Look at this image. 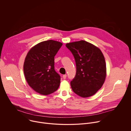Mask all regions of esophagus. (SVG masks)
<instances>
[{
	"label": "esophagus",
	"instance_id": "34e87169",
	"mask_svg": "<svg viewBox=\"0 0 131 131\" xmlns=\"http://www.w3.org/2000/svg\"><path fill=\"white\" fill-rule=\"evenodd\" d=\"M62 77H63V78L64 79H66V78H67V75H63L62 76Z\"/></svg>",
	"mask_w": 131,
	"mask_h": 131
}]
</instances>
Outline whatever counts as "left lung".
<instances>
[{"label": "left lung", "mask_w": 131, "mask_h": 131, "mask_svg": "<svg viewBox=\"0 0 131 131\" xmlns=\"http://www.w3.org/2000/svg\"><path fill=\"white\" fill-rule=\"evenodd\" d=\"M66 46L73 54L76 66L75 77L71 82L72 90L83 98L94 95L106 78L103 54L99 48L84 40L67 43Z\"/></svg>", "instance_id": "left-lung-1"}]
</instances>
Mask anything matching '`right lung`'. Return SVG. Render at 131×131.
Listing matches in <instances>:
<instances>
[{
  "label": "right lung",
  "mask_w": 131,
  "mask_h": 131,
  "mask_svg": "<svg viewBox=\"0 0 131 131\" xmlns=\"http://www.w3.org/2000/svg\"><path fill=\"white\" fill-rule=\"evenodd\" d=\"M62 43L53 40L42 41L28 52L24 72L29 86L42 95L54 93L59 86L60 77L54 70V57Z\"/></svg>",
  "instance_id": "obj_1"
}]
</instances>
